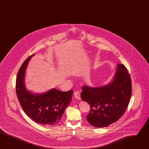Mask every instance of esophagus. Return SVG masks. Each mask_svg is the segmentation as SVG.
I'll use <instances>...</instances> for the list:
<instances>
[{"label":"esophagus","mask_w":149,"mask_h":149,"mask_svg":"<svg viewBox=\"0 0 149 149\" xmlns=\"http://www.w3.org/2000/svg\"><path fill=\"white\" fill-rule=\"evenodd\" d=\"M74 95L75 98H76L78 100H80V99H81V98H80V92L79 91L75 92L74 93Z\"/></svg>","instance_id":"esophagus-1"}]
</instances>
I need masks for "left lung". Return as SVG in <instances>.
I'll use <instances>...</instances> for the list:
<instances>
[{
	"mask_svg": "<svg viewBox=\"0 0 149 149\" xmlns=\"http://www.w3.org/2000/svg\"><path fill=\"white\" fill-rule=\"evenodd\" d=\"M82 100L87 102L91 111L87 120L94 127H107L118 120L127 108L132 94L130 75L123 64H118L111 83L103 86L82 87Z\"/></svg>",
	"mask_w": 149,
	"mask_h": 149,
	"instance_id": "1",
	"label": "left lung"
}]
</instances>
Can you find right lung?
I'll use <instances>...</instances> for the list:
<instances>
[{"label":"right lung","instance_id":"add662e5","mask_svg":"<svg viewBox=\"0 0 149 149\" xmlns=\"http://www.w3.org/2000/svg\"><path fill=\"white\" fill-rule=\"evenodd\" d=\"M34 55L24 61L17 74L15 83L17 96L23 110L30 118L41 125L53 126L59 122L69 104L72 91L63 92L52 89L40 94L28 91L24 84V77L27 65Z\"/></svg>","mask_w":149,"mask_h":149}]
</instances>
